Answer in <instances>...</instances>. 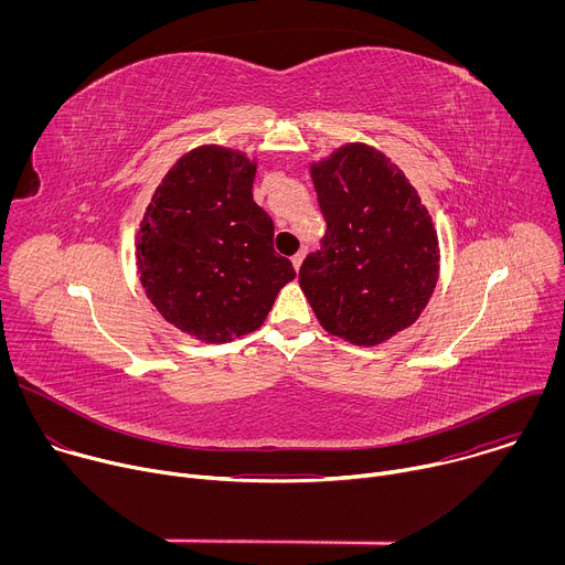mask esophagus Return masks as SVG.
I'll list each match as a JSON object with an SVG mask.
<instances>
[{
  "instance_id": "34e87169",
  "label": "esophagus",
  "mask_w": 565,
  "mask_h": 565,
  "mask_svg": "<svg viewBox=\"0 0 565 565\" xmlns=\"http://www.w3.org/2000/svg\"><path fill=\"white\" fill-rule=\"evenodd\" d=\"M290 262H292L295 270H299V268H301V262H303V253H297V255H295Z\"/></svg>"
}]
</instances>
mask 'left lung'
<instances>
[{
	"mask_svg": "<svg viewBox=\"0 0 565 565\" xmlns=\"http://www.w3.org/2000/svg\"><path fill=\"white\" fill-rule=\"evenodd\" d=\"M327 234L299 286L319 324L355 347L409 329L429 303L440 248L431 216L402 170L371 145L347 142L310 163Z\"/></svg>",
	"mask_w": 565,
	"mask_h": 565,
	"instance_id": "left-lung-1",
	"label": "left lung"
}]
</instances>
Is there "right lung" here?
<instances>
[{
  "label": "right lung",
  "instance_id": "right-lung-1",
  "mask_svg": "<svg viewBox=\"0 0 565 565\" xmlns=\"http://www.w3.org/2000/svg\"><path fill=\"white\" fill-rule=\"evenodd\" d=\"M255 158L201 145L156 188L136 236L147 299L179 331L223 344L257 331L295 268L253 201Z\"/></svg>",
  "mask_w": 565,
  "mask_h": 565
}]
</instances>
